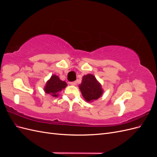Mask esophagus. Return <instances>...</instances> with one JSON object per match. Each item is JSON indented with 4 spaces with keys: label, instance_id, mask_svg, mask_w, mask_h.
I'll return each instance as SVG.
<instances>
[{
    "label": "esophagus",
    "instance_id": "obj_1",
    "mask_svg": "<svg viewBox=\"0 0 157 157\" xmlns=\"http://www.w3.org/2000/svg\"><path fill=\"white\" fill-rule=\"evenodd\" d=\"M71 85H73V86H75V85H77V82L74 81V82H70Z\"/></svg>",
    "mask_w": 157,
    "mask_h": 157
}]
</instances>
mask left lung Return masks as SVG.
Masks as SVG:
<instances>
[{
    "label": "left lung",
    "instance_id": "8db88e82",
    "mask_svg": "<svg viewBox=\"0 0 157 157\" xmlns=\"http://www.w3.org/2000/svg\"><path fill=\"white\" fill-rule=\"evenodd\" d=\"M79 88L85 100L88 102L96 100L101 96L103 92L101 85L92 74L83 76Z\"/></svg>",
    "mask_w": 157,
    "mask_h": 157
}]
</instances>
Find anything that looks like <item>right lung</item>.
Here are the masks:
<instances>
[{
	"mask_svg": "<svg viewBox=\"0 0 157 157\" xmlns=\"http://www.w3.org/2000/svg\"><path fill=\"white\" fill-rule=\"evenodd\" d=\"M67 86V83L60 80L57 75H54L47 81L44 86V91L46 94H50L53 97H58V93Z\"/></svg>",
	"mask_w": 157,
	"mask_h": 157,
	"instance_id": "obj_1",
	"label": "right lung"
}]
</instances>
